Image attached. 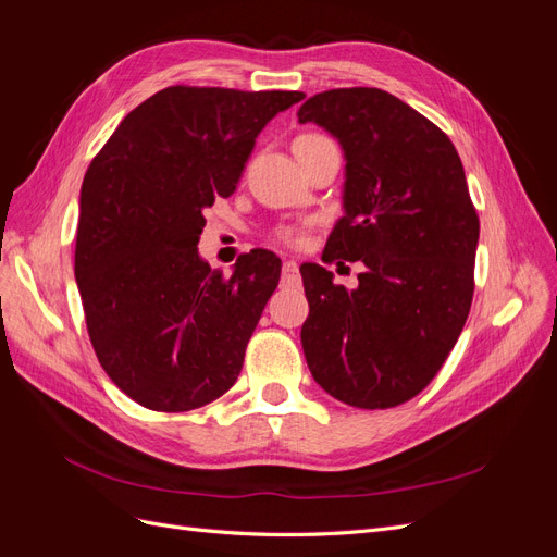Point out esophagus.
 Returning <instances> with one entry per match:
<instances>
[{"label":"esophagus","instance_id":"1","mask_svg":"<svg viewBox=\"0 0 557 557\" xmlns=\"http://www.w3.org/2000/svg\"><path fill=\"white\" fill-rule=\"evenodd\" d=\"M297 283H299L297 262H295V260H285V262H283V278H281V285H283V288H295Z\"/></svg>","mask_w":557,"mask_h":557}]
</instances>
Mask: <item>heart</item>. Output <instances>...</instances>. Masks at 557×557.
<instances>
[{"instance_id":"heart-1","label":"heart","mask_w":557,"mask_h":557,"mask_svg":"<svg viewBox=\"0 0 557 557\" xmlns=\"http://www.w3.org/2000/svg\"><path fill=\"white\" fill-rule=\"evenodd\" d=\"M327 141H330V139L323 137V134L305 132V134H299V137L293 141V150H295V156L299 158V156H307L309 150H313L315 146L327 144ZM274 237H276L281 244L301 246V244H305V237H307V227H301V225H281V227L274 232Z\"/></svg>"}]
</instances>
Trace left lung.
Returning a JSON list of instances; mask_svg holds the SVG:
<instances>
[{
  "label": "left lung",
  "mask_w": 557,
  "mask_h": 557,
  "mask_svg": "<svg viewBox=\"0 0 557 557\" xmlns=\"http://www.w3.org/2000/svg\"><path fill=\"white\" fill-rule=\"evenodd\" d=\"M297 115L346 156V213L323 260L364 264L356 290L325 267H299L309 299L301 348L325 393L391 409L440 372L474 297L479 215L462 162L440 127L379 88L318 92Z\"/></svg>",
  "instance_id": "8db88e82"
}]
</instances>
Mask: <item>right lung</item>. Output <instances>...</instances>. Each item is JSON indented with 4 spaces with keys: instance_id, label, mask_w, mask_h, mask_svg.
Instances as JSON below:
<instances>
[{
    "instance_id": "obj_1",
    "label": "right lung",
    "mask_w": 557,
    "mask_h": 557,
    "mask_svg": "<svg viewBox=\"0 0 557 557\" xmlns=\"http://www.w3.org/2000/svg\"><path fill=\"white\" fill-rule=\"evenodd\" d=\"M305 99L172 86L115 127L81 185L74 274L99 364L150 411L205 407L237 381L281 278L256 248L232 276L199 258L205 209L237 188L258 134Z\"/></svg>"
}]
</instances>
